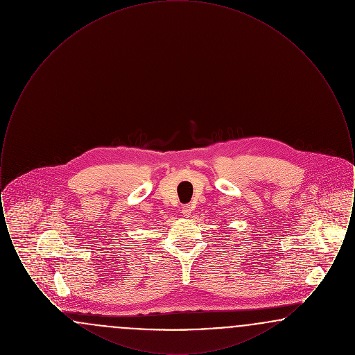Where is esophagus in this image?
I'll return each mask as SVG.
<instances>
[{"label": "esophagus", "instance_id": "obj_1", "mask_svg": "<svg viewBox=\"0 0 355 355\" xmlns=\"http://www.w3.org/2000/svg\"><path fill=\"white\" fill-rule=\"evenodd\" d=\"M191 211H193V206H191V205L187 203V205L182 206V214H184L185 217H189V216L191 214Z\"/></svg>", "mask_w": 355, "mask_h": 355}]
</instances>
